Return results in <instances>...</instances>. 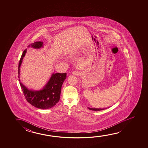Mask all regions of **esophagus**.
Listing matches in <instances>:
<instances>
[{
    "label": "esophagus",
    "instance_id": "1",
    "mask_svg": "<svg viewBox=\"0 0 148 148\" xmlns=\"http://www.w3.org/2000/svg\"><path fill=\"white\" fill-rule=\"evenodd\" d=\"M73 74L75 75H79L80 74V73L77 71H75L73 72Z\"/></svg>",
    "mask_w": 148,
    "mask_h": 148
}]
</instances>
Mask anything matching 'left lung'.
I'll use <instances>...</instances> for the list:
<instances>
[{
	"instance_id": "left-lung-1",
	"label": "left lung",
	"mask_w": 148,
	"mask_h": 148,
	"mask_svg": "<svg viewBox=\"0 0 148 148\" xmlns=\"http://www.w3.org/2000/svg\"><path fill=\"white\" fill-rule=\"evenodd\" d=\"M89 110H92V111H101V110H103L105 109L106 108H103V109H95V108H88Z\"/></svg>"
}]
</instances>
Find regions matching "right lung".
Instances as JSON below:
<instances>
[{"mask_svg":"<svg viewBox=\"0 0 148 148\" xmlns=\"http://www.w3.org/2000/svg\"><path fill=\"white\" fill-rule=\"evenodd\" d=\"M43 47L42 41H36L28 45V48L40 49ZM27 52L25 49L18 63V77L20 78V68L22 63L23 58ZM67 73H53L50 79L42 89L35 91L28 89L20 81L21 88L27 101L35 107L39 109H50L59 102L61 95V88L64 81L67 77Z\"/></svg>","mask_w":148,"mask_h":148,"instance_id":"1","label":"right lung"}]
</instances>
